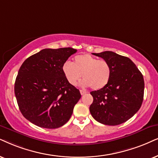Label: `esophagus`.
<instances>
[{
  "mask_svg": "<svg viewBox=\"0 0 158 158\" xmlns=\"http://www.w3.org/2000/svg\"><path fill=\"white\" fill-rule=\"evenodd\" d=\"M80 93H81V95H85V94L87 93V92H86L85 90H82V89H81V90H80Z\"/></svg>",
  "mask_w": 158,
  "mask_h": 158,
  "instance_id": "1",
  "label": "esophagus"
}]
</instances>
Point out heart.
I'll use <instances>...</instances> for the list:
<instances>
[{"label":"heart","mask_w":158,"mask_h":158,"mask_svg":"<svg viewBox=\"0 0 158 158\" xmlns=\"http://www.w3.org/2000/svg\"><path fill=\"white\" fill-rule=\"evenodd\" d=\"M62 71L68 82L76 86L81 76L83 87H90L98 90L103 88L111 78L110 65L104 60H98L88 54L77 55L73 63L65 61L62 65Z\"/></svg>","instance_id":"obj_1"}]
</instances>
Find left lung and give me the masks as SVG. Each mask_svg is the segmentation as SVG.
<instances>
[{
    "label": "left lung",
    "instance_id": "obj_1",
    "mask_svg": "<svg viewBox=\"0 0 158 158\" xmlns=\"http://www.w3.org/2000/svg\"><path fill=\"white\" fill-rule=\"evenodd\" d=\"M110 65L109 83L98 90L92 91L93 102L91 115L100 123L117 125L131 119L143 102L144 81L134 63L128 57L111 51L93 53Z\"/></svg>",
    "mask_w": 158,
    "mask_h": 158
}]
</instances>
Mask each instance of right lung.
I'll list each match as a JSON object with an SVG mask.
<instances>
[{"instance_id": "right-lung-1", "label": "right lung", "mask_w": 158, "mask_h": 158, "mask_svg": "<svg viewBox=\"0 0 158 158\" xmlns=\"http://www.w3.org/2000/svg\"><path fill=\"white\" fill-rule=\"evenodd\" d=\"M76 52L77 49L71 47L44 49L22 64L15 93L22 114L31 123L54 129L71 118L81 94L68 82L62 65Z\"/></svg>"}]
</instances>
